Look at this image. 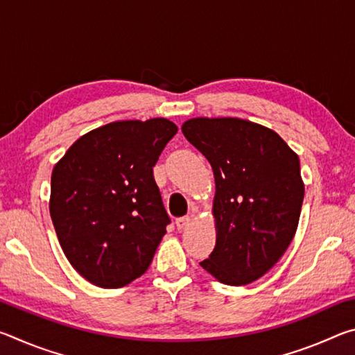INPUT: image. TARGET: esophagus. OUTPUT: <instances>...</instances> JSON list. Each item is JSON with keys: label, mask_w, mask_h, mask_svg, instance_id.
Returning a JSON list of instances; mask_svg holds the SVG:
<instances>
[{"label": "esophagus", "mask_w": 355, "mask_h": 355, "mask_svg": "<svg viewBox=\"0 0 355 355\" xmlns=\"http://www.w3.org/2000/svg\"><path fill=\"white\" fill-rule=\"evenodd\" d=\"M191 220H192L191 216H183V218H178L175 220V225H177L178 230H183V228H186L191 224Z\"/></svg>", "instance_id": "1"}]
</instances>
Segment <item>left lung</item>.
<instances>
[{"label":"left lung","mask_w":355,"mask_h":355,"mask_svg":"<svg viewBox=\"0 0 355 355\" xmlns=\"http://www.w3.org/2000/svg\"><path fill=\"white\" fill-rule=\"evenodd\" d=\"M186 139L214 172L216 245L200 266L225 285L266 274L296 233L304 183L297 155L272 130L243 119H191Z\"/></svg>","instance_id":"8db88e82"}]
</instances>
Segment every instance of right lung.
<instances>
[{"label":"right lung","instance_id":"add662e5","mask_svg":"<svg viewBox=\"0 0 355 355\" xmlns=\"http://www.w3.org/2000/svg\"><path fill=\"white\" fill-rule=\"evenodd\" d=\"M175 133L167 119L107 123L80 137L53 169V225L91 284L120 288L148 269L171 224L153 166Z\"/></svg>","mask_w":355,"mask_h":355}]
</instances>
